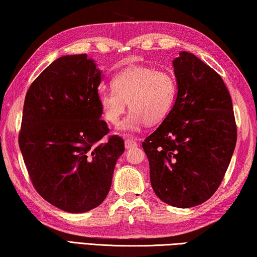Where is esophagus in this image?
Masks as SVG:
<instances>
[{
    "label": "esophagus",
    "instance_id": "obj_1",
    "mask_svg": "<svg viewBox=\"0 0 257 257\" xmlns=\"http://www.w3.org/2000/svg\"><path fill=\"white\" fill-rule=\"evenodd\" d=\"M139 145L136 140H133V139H126L125 140V148L126 149H131V148H137Z\"/></svg>",
    "mask_w": 257,
    "mask_h": 257
}]
</instances>
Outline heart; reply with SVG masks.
<instances>
[{"instance_id":"obj_1","label":"heart","mask_w":257,"mask_h":257,"mask_svg":"<svg viewBox=\"0 0 257 257\" xmlns=\"http://www.w3.org/2000/svg\"><path fill=\"white\" fill-rule=\"evenodd\" d=\"M110 85V90L99 94V103L106 120L118 125L128 101L132 111L124 121V130H137L145 123H161L176 99L177 88L173 75L151 67L132 66L121 70L112 76Z\"/></svg>"}]
</instances>
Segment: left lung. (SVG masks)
Masks as SVG:
<instances>
[{
	"mask_svg": "<svg viewBox=\"0 0 257 257\" xmlns=\"http://www.w3.org/2000/svg\"><path fill=\"white\" fill-rule=\"evenodd\" d=\"M177 98L168 116L142 142L150 182L161 201L192 208L221 184L237 142L231 97L217 72L192 53L173 62Z\"/></svg>",
	"mask_w": 257,
	"mask_h": 257,
	"instance_id": "obj_1",
	"label": "left lung"
}]
</instances>
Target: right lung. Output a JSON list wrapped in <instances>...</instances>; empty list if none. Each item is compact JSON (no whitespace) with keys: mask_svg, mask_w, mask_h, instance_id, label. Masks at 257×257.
I'll return each instance as SVG.
<instances>
[{"mask_svg":"<svg viewBox=\"0 0 257 257\" xmlns=\"http://www.w3.org/2000/svg\"><path fill=\"white\" fill-rule=\"evenodd\" d=\"M101 73L87 54L57 58L28 89L19 147L38 194L56 208L82 213L110 190L124 140L101 119Z\"/></svg>","mask_w":257,"mask_h":257,"instance_id":"1","label":"right lung"}]
</instances>
